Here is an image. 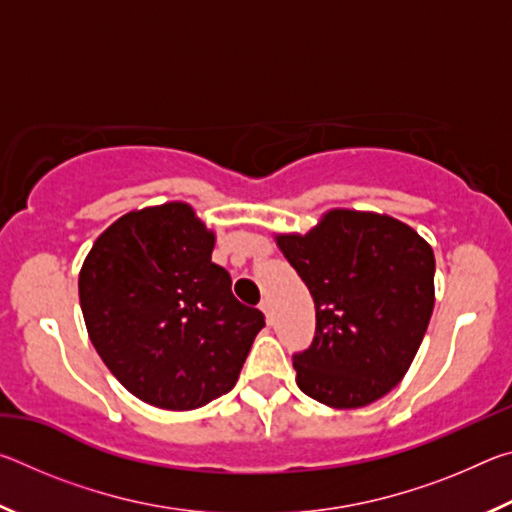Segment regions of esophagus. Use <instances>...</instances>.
<instances>
[{"mask_svg": "<svg viewBox=\"0 0 512 512\" xmlns=\"http://www.w3.org/2000/svg\"><path fill=\"white\" fill-rule=\"evenodd\" d=\"M259 309H262V311H264V316H266L268 320H271V300H268V298H262V302H259Z\"/></svg>", "mask_w": 512, "mask_h": 512, "instance_id": "1", "label": "esophagus"}]
</instances>
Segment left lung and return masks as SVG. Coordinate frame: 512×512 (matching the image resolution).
<instances>
[{
    "label": "left lung",
    "instance_id": "8db88e82",
    "mask_svg": "<svg viewBox=\"0 0 512 512\" xmlns=\"http://www.w3.org/2000/svg\"><path fill=\"white\" fill-rule=\"evenodd\" d=\"M307 284L316 334L293 354L300 391L359 409L402 381L433 311L431 246L386 214L329 210L307 235H277Z\"/></svg>",
    "mask_w": 512,
    "mask_h": 512
}]
</instances>
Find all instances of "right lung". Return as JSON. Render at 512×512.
Returning <instances> with one entry per match:
<instances>
[{
  "label": "right lung",
  "mask_w": 512,
  "mask_h": 512,
  "mask_svg": "<svg viewBox=\"0 0 512 512\" xmlns=\"http://www.w3.org/2000/svg\"><path fill=\"white\" fill-rule=\"evenodd\" d=\"M214 232L192 205L128 212L94 241L79 275L90 341L126 391L169 411L232 391L264 314L232 296Z\"/></svg>",
  "instance_id": "1"
}]
</instances>
